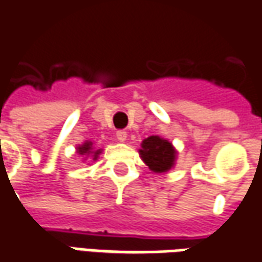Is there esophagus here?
<instances>
[{
	"mask_svg": "<svg viewBox=\"0 0 262 262\" xmlns=\"http://www.w3.org/2000/svg\"><path fill=\"white\" fill-rule=\"evenodd\" d=\"M116 139H118V142L123 143V142H126V139H127V133L125 130H119L116 133Z\"/></svg>",
	"mask_w": 262,
	"mask_h": 262,
	"instance_id": "esophagus-1",
	"label": "esophagus"
}]
</instances>
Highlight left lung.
I'll return each instance as SVG.
<instances>
[{"instance_id": "8db88e82", "label": "left lung", "mask_w": 262, "mask_h": 262, "mask_svg": "<svg viewBox=\"0 0 262 262\" xmlns=\"http://www.w3.org/2000/svg\"><path fill=\"white\" fill-rule=\"evenodd\" d=\"M139 155L146 166L153 173H166L174 167L177 150L171 142L160 136H149L144 139Z\"/></svg>"}]
</instances>
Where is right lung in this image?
<instances>
[{
    "label": "right lung",
    "instance_id": "add662e5",
    "mask_svg": "<svg viewBox=\"0 0 262 262\" xmlns=\"http://www.w3.org/2000/svg\"><path fill=\"white\" fill-rule=\"evenodd\" d=\"M76 153L83 157L82 159L83 162H88V160H93L95 162V160H98V157L102 153V149H96L93 142L86 140V142H83L79 146H76Z\"/></svg>",
    "mask_w": 262,
    "mask_h": 262
}]
</instances>
